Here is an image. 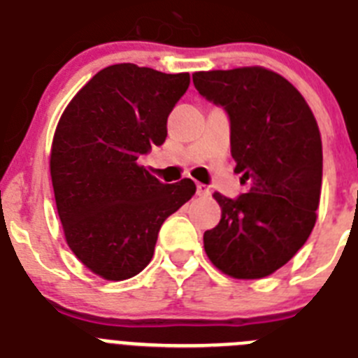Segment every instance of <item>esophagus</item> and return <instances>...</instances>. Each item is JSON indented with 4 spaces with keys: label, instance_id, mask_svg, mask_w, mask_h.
Masks as SVG:
<instances>
[{
    "label": "esophagus",
    "instance_id": "esophagus-1",
    "mask_svg": "<svg viewBox=\"0 0 358 358\" xmlns=\"http://www.w3.org/2000/svg\"><path fill=\"white\" fill-rule=\"evenodd\" d=\"M196 192H198V196H210V189L207 187V185H203V183H198Z\"/></svg>",
    "mask_w": 358,
    "mask_h": 358
}]
</instances>
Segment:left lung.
Here are the masks:
<instances>
[{
	"instance_id": "left-lung-1",
	"label": "left lung",
	"mask_w": 358,
	"mask_h": 358,
	"mask_svg": "<svg viewBox=\"0 0 358 358\" xmlns=\"http://www.w3.org/2000/svg\"><path fill=\"white\" fill-rule=\"evenodd\" d=\"M194 88L225 110L236 175L248 185L238 198L214 194L222 220L203 247L236 279L270 275L306 243L319 207L322 144L315 117L297 90L265 68L196 71Z\"/></svg>"
}]
</instances>
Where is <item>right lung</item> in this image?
Instances as JSON below:
<instances>
[{
  "instance_id": "right-lung-1",
  "label": "right lung",
  "mask_w": 358,
  "mask_h": 358,
  "mask_svg": "<svg viewBox=\"0 0 358 358\" xmlns=\"http://www.w3.org/2000/svg\"><path fill=\"white\" fill-rule=\"evenodd\" d=\"M189 83V73L113 64L92 77L59 120L50 155L55 205L68 247L101 278L142 272L162 223L196 191L192 180L166 185L136 164L166 142L167 117Z\"/></svg>"
}]
</instances>
